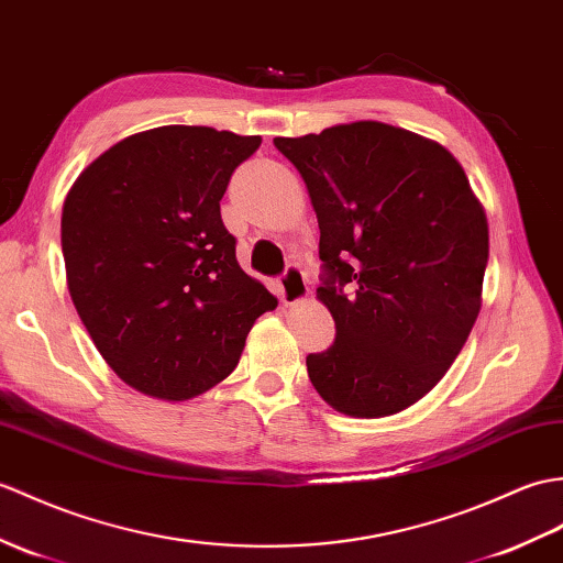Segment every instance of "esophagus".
Masks as SVG:
<instances>
[{
    "mask_svg": "<svg viewBox=\"0 0 563 563\" xmlns=\"http://www.w3.org/2000/svg\"><path fill=\"white\" fill-rule=\"evenodd\" d=\"M309 295L307 276L299 266H287L280 278V299L285 305H297Z\"/></svg>",
    "mask_w": 563,
    "mask_h": 563,
    "instance_id": "34e87169",
    "label": "esophagus"
}]
</instances>
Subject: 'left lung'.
<instances>
[{"label":"left lung","mask_w":563,"mask_h":563,"mask_svg":"<svg viewBox=\"0 0 563 563\" xmlns=\"http://www.w3.org/2000/svg\"><path fill=\"white\" fill-rule=\"evenodd\" d=\"M319 218V299L335 321L307 372L352 417L396 415L459 357L479 313L487 218L461 163L382 122L273 139Z\"/></svg>","instance_id":"8db88e82"}]
</instances>
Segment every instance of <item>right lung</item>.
Returning <instances> with one entry per match:
<instances>
[{"label": "right lung", "mask_w": 563, "mask_h": 563, "mask_svg": "<svg viewBox=\"0 0 563 563\" xmlns=\"http://www.w3.org/2000/svg\"><path fill=\"white\" fill-rule=\"evenodd\" d=\"M258 136L158 126L104 151L74 181L62 254L74 307L104 362L136 390L187 400L220 384L246 333L278 307L246 276L220 199Z\"/></svg>", "instance_id": "obj_1"}]
</instances>
